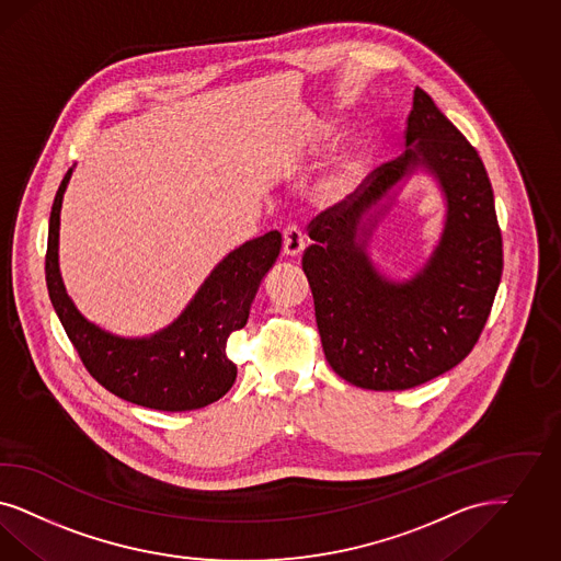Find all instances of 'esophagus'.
<instances>
[{
    "label": "esophagus",
    "mask_w": 561,
    "mask_h": 561,
    "mask_svg": "<svg viewBox=\"0 0 561 561\" xmlns=\"http://www.w3.org/2000/svg\"><path fill=\"white\" fill-rule=\"evenodd\" d=\"M305 233L300 230V226L296 224H288L284 228V254L286 256H298L300 252L305 251Z\"/></svg>",
    "instance_id": "1"
}]
</instances>
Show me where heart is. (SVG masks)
<instances>
[{
    "label": "heart",
    "mask_w": 561,
    "mask_h": 561,
    "mask_svg": "<svg viewBox=\"0 0 561 561\" xmlns=\"http://www.w3.org/2000/svg\"><path fill=\"white\" fill-rule=\"evenodd\" d=\"M365 172H367L365 157H360V154L344 157L337 163V168L321 184V198L325 203H340V201L348 198L350 194L354 193L358 188V184L363 182Z\"/></svg>",
    "instance_id": "b5f03b06"
}]
</instances>
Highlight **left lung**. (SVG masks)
I'll return each mask as SVG.
<instances>
[{
    "instance_id": "left-lung-1",
    "label": "left lung",
    "mask_w": 561,
    "mask_h": 561,
    "mask_svg": "<svg viewBox=\"0 0 561 561\" xmlns=\"http://www.w3.org/2000/svg\"><path fill=\"white\" fill-rule=\"evenodd\" d=\"M404 136L414 148L375 168L348 198L310 219L314 244L302 254L329 367L375 391L421 386L460 365L483 333L502 279V230L477 149L421 87ZM419 162L445 188L446 232L426 270L393 285L364 254L374 227L364 215Z\"/></svg>"
}]
</instances>
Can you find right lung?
Instances as JSON below:
<instances>
[{
  "instance_id": "obj_1",
  "label": "right lung",
  "mask_w": 561,
  "mask_h": 561,
  "mask_svg": "<svg viewBox=\"0 0 561 561\" xmlns=\"http://www.w3.org/2000/svg\"><path fill=\"white\" fill-rule=\"evenodd\" d=\"M70 174L72 168L51 207L45 277L82 365L107 391L138 407L184 412L217 402L230 391L238 370L226 352L228 337L247 325L252 298L282 249V233H265L230 252L170 328L147 340H124L89 323L59 277V209Z\"/></svg>"
}]
</instances>
